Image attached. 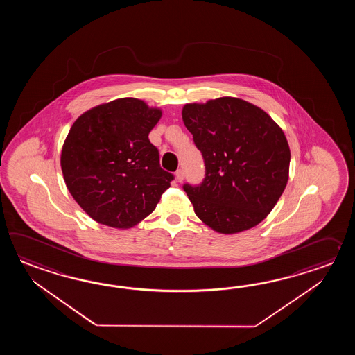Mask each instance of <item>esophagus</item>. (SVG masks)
Segmentation results:
<instances>
[{
	"label": "esophagus",
	"instance_id": "34e87169",
	"mask_svg": "<svg viewBox=\"0 0 355 355\" xmlns=\"http://www.w3.org/2000/svg\"><path fill=\"white\" fill-rule=\"evenodd\" d=\"M175 175H176V180L179 181V182L184 180V171H182L181 168H179V170L175 173Z\"/></svg>",
	"mask_w": 355,
	"mask_h": 355
}]
</instances>
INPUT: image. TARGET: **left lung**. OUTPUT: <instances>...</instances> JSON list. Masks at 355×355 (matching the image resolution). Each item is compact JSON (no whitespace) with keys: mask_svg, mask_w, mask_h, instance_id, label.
Instances as JSON below:
<instances>
[{"mask_svg":"<svg viewBox=\"0 0 355 355\" xmlns=\"http://www.w3.org/2000/svg\"><path fill=\"white\" fill-rule=\"evenodd\" d=\"M182 121L205 166L200 184L182 185L196 216L219 234L259 225L287 185L291 151L279 125L236 98L187 104Z\"/></svg>","mask_w":355,"mask_h":355,"instance_id":"obj_1","label":"left lung"}]
</instances>
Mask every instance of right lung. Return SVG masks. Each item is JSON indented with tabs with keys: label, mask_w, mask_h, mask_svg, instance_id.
<instances>
[{
	"label": "right lung",
	"mask_w": 355,
	"mask_h": 355,
	"mask_svg": "<svg viewBox=\"0 0 355 355\" xmlns=\"http://www.w3.org/2000/svg\"><path fill=\"white\" fill-rule=\"evenodd\" d=\"M161 118L125 98L83 114L71 127L60 166L69 193L101 225L128 228L151 214L174 175L159 166L148 135Z\"/></svg>",
	"instance_id": "obj_1"
}]
</instances>
